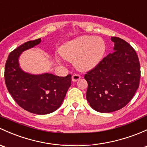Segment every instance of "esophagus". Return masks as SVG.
Listing matches in <instances>:
<instances>
[{
  "mask_svg": "<svg viewBox=\"0 0 147 147\" xmlns=\"http://www.w3.org/2000/svg\"><path fill=\"white\" fill-rule=\"evenodd\" d=\"M80 78H81V76L80 75H78V74H74L72 76V80L73 82H77Z\"/></svg>",
  "mask_w": 147,
  "mask_h": 147,
  "instance_id": "obj_1",
  "label": "esophagus"
}]
</instances>
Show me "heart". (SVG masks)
Wrapping results in <instances>:
<instances>
[{
  "label": "heart",
  "instance_id": "heart-1",
  "mask_svg": "<svg viewBox=\"0 0 147 147\" xmlns=\"http://www.w3.org/2000/svg\"><path fill=\"white\" fill-rule=\"evenodd\" d=\"M106 52V44L100 37L84 36L65 43L61 54L65 60L75 61L77 68L87 71L95 67Z\"/></svg>",
  "mask_w": 147,
  "mask_h": 147
}]
</instances>
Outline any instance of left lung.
Wrapping results in <instances>:
<instances>
[{
	"instance_id": "left-lung-1",
	"label": "left lung",
	"mask_w": 147,
	"mask_h": 147,
	"mask_svg": "<svg viewBox=\"0 0 147 147\" xmlns=\"http://www.w3.org/2000/svg\"><path fill=\"white\" fill-rule=\"evenodd\" d=\"M114 51L88 71L86 97L92 109L111 113L126 106L140 85V64L135 49L127 41L111 36Z\"/></svg>"
}]
</instances>
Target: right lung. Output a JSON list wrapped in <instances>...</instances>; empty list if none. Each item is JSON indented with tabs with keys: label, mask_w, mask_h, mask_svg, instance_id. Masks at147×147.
<instances>
[{
	"label": "right lung",
	"mask_w": 147,
	"mask_h": 147,
	"mask_svg": "<svg viewBox=\"0 0 147 147\" xmlns=\"http://www.w3.org/2000/svg\"><path fill=\"white\" fill-rule=\"evenodd\" d=\"M41 42V38L22 44L9 54L5 66V82L15 102L24 110L38 115L53 112L61 106L71 85V75H31L19 67L22 52Z\"/></svg>",
	"instance_id": "obj_1"
}]
</instances>
